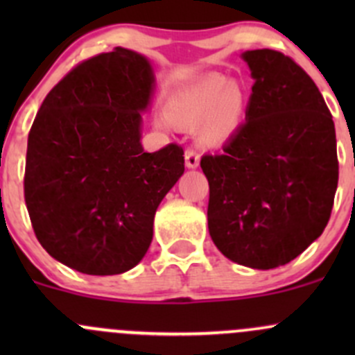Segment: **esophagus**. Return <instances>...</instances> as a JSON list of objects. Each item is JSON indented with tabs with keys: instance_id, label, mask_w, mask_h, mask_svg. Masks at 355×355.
<instances>
[{
	"instance_id": "34e87169",
	"label": "esophagus",
	"mask_w": 355,
	"mask_h": 355,
	"mask_svg": "<svg viewBox=\"0 0 355 355\" xmlns=\"http://www.w3.org/2000/svg\"><path fill=\"white\" fill-rule=\"evenodd\" d=\"M199 153L196 151L194 148H189L187 151H185V164H187V168H198L199 166Z\"/></svg>"
}]
</instances>
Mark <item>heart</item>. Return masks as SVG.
<instances>
[{
    "label": "heart",
    "mask_w": 355,
    "mask_h": 355,
    "mask_svg": "<svg viewBox=\"0 0 355 355\" xmlns=\"http://www.w3.org/2000/svg\"><path fill=\"white\" fill-rule=\"evenodd\" d=\"M244 111V89L223 75H207L185 85L166 105V117L173 125L187 128L198 125V141L202 146L227 141L241 127ZM156 123L161 128L168 127L163 116Z\"/></svg>",
    "instance_id": "1"
}]
</instances>
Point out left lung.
<instances>
[{
    "mask_svg": "<svg viewBox=\"0 0 355 355\" xmlns=\"http://www.w3.org/2000/svg\"><path fill=\"white\" fill-rule=\"evenodd\" d=\"M254 78L245 121L200 168L209 182L207 227L237 264L271 270L302 254L330 220L335 125L313 78L273 49L242 53Z\"/></svg>",
    "mask_w": 355,
    "mask_h": 355,
    "instance_id": "8db88e82",
    "label": "left lung"
}]
</instances>
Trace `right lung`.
Returning a JSON list of instances; mask_svg holds the SVG:
<instances>
[{
    "mask_svg": "<svg viewBox=\"0 0 355 355\" xmlns=\"http://www.w3.org/2000/svg\"><path fill=\"white\" fill-rule=\"evenodd\" d=\"M155 91L146 56L89 58L49 91L28 132L24 194L46 252L85 275L142 261L159 202L184 173V149L146 153L142 111Z\"/></svg>",
    "mask_w": 355,
    "mask_h": 355,
    "instance_id": "obj_1",
    "label": "right lung"
}]
</instances>
